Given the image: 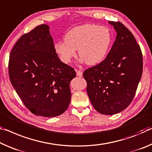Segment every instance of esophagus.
<instances>
[{"label":"esophagus","mask_w":152,"mask_h":152,"mask_svg":"<svg viewBox=\"0 0 152 152\" xmlns=\"http://www.w3.org/2000/svg\"><path fill=\"white\" fill-rule=\"evenodd\" d=\"M76 75L79 77L83 76V72L79 70V69H76Z\"/></svg>","instance_id":"obj_1"}]
</instances>
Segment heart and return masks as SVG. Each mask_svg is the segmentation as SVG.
Wrapping results in <instances>:
<instances>
[{
	"label": "heart",
	"mask_w": 152,
	"mask_h": 152,
	"mask_svg": "<svg viewBox=\"0 0 152 152\" xmlns=\"http://www.w3.org/2000/svg\"><path fill=\"white\" fill-rule=\"evenodd\" d=\"M112 39L109 28L86 23L69 30L64 37L65 42H56L54 48L64 64L70 63L78 50L81 61L95 66L106 57Z\"/></svg>",
	"instance_id": "b5f03b06"
}]
</instances>
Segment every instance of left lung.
Segmentation results:
<instances>
[{"instance_id": "left-lung-1", "label": "left lung", "mask_w": 152, "mask_h": 152, "mask_svg": "<svg viewBox=\"0 0 152 152\" xmlns=\"http://www.w3.org/2000/svg\"><path fill=\"white\" fill-rule=\"evenodd\" d=\"M117 33L106 58L86 69V91L99 113L113 115L129 106L143 72V58L132 34L120 22L109 21Z\"/></svg>"}]
</instances>
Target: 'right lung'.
Listing matches in <instances>:
<instances>
[{"instance_id":"right-lung-1","label":"right lung","mask_w":152,"mask_h":152,"mask_svg":"<svg viewBox=\"0 0 152 152\" xmlns=\"http://www.w3.org/2000/svg\"><path fill=\"white\" fill-rule=\"evenodd\" d=\"M9 75L19 97L32 114L52 118L68 107L69 83L76 72L59 59L47 25L37 26L17 41L9 56Z\"/></svg>"}]
</instances>
